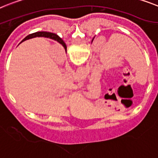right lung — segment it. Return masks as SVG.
I'll list each match as a JSON object with an SVG mask.
<instances>
[{"mask_svg": "<svg viewBox=\"0 0 158 158\" xmlns=\"http://www.w3.org/2000/svg\"><path fill=\"white\" fill-rule=\"evenodd\" d=\"M48 37V38L52 39V40H56L57 42L60 43V44H62L63 46H64V48H66V45L64 44V42L63 41V40L60 37H59L55 33H48V32H37V33H32V34L29 35V36H27L24 40H28L29 38H33V37Z\"/></svg>", "mask_w": 158, "mask_h": 158, "instance_id": "right-lung-1", "label": "right lung"}]
</instances>
